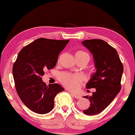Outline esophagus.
<instances>
[{
	"label": "esophagus",
	"instance_id": "obj_1",
	"mask_svg": "<svg viewBox=\"0 0 135 135\" xmlns=\"http://www.w3.org/2000/svg\"><path fill=\"white\" fill-rule=\"evenodd\" d=\"M70 93V94H72V95L73 96V97H75V98H76V99H80V97L79 95H77V94H74V93H72V92H70V91H69Z\"/></svg>",
	"mask_w": 135,
	"mask_h": 135
}]
</instances>
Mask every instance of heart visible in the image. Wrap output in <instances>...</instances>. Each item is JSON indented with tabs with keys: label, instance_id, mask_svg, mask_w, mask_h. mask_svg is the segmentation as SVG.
<instances>
[{
	"label": "heart",
	"instance_id": "heart-1",
	"mask_svg": "<svg viewBox=\"0 0 135 135\" xmlns=\"http://www.w3.org/2000/svg\"><path fill=\"white\" fill-rule=\"evenodd\" d=\"M75 57L79 58H86L89 62L90 60V56L87 52L84 51H79L76 52ZM58 79L65 87L72 91L77 90L79 86L83 82V77L79 75H74V74L62 73L58 75Z\"/></svg>",
	"mask_w": 135,
	"mask_h": 135
}]
</instances>
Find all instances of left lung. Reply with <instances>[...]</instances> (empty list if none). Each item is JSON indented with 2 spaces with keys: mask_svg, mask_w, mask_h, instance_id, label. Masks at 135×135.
Masks as SVG:
<instances>
[{
  "mask_svg": "<svg viewBox=\"0 0 135 135\" xmlns=\"http://www.w3.org/2000/svg\"><path fill=\"white\" fill-rule=\"evenodd\" d=\"M93 56L97 72L86 84L87 89L95 88L91 97H84L90 106L83 111L87 115L102 112L113 101L121 89L123 65L115 48L101 39H89L82 42Z\"/></svg>",
  "mask_w": 135,
  "mask_h": 135,
  "instance_id": "1",
  "label": "left lung"
}]
</instances>
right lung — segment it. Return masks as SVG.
<instances>
[{"instance_id": "obj_1", "label": "right lung", "mask_w": 135, "mask_h": 135, "mask_svg": "<svg viewBox=\"0 0 135 135\" xmlns=\"http://www.w3.org/2000/svg\"><path fill=\"white\" fill-rule=\"evenodd\" d=\"M70 40L39 38L20 51L13 66L15 88L26 107L39 114H47L54 99L63 88L58 84L47 86L42 80L46 70L56 66L60 53Z\"/></svg>"}]
</instances>
